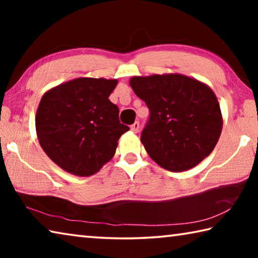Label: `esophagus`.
Returning <instances> with one entry per match:
<instances>
[{
	"label": "esophagus",
	"mask_w": 258,
	"mask_h": 258,
	"mask_svg": "<svg viewBox=\"0 0 258 258\" xmlns=\"http://www.w3.org/2000/svg\"><path fill=\"white\" fill-rule=\"evenodd\" d=\"M139 128H140V123H139V121H135V123H133L132 125H131V130H132L134 133H137L138 131H139Z\"/></svg>",
	"instance_id": "1"
}]
</instances>
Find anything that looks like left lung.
I'll use <instances>...</instances> for the list:
<instances>
[{"label":"left lung","mask_w":258,"mask_h":258,"mask_svg":"<svg viewBox=\"0 0 258 258\" xmlns=\"http://www.w3.org/2000/svg\"><path fill=\"white\" fill-rule=\"evenodd\" d=\"M130 85L150 110L141 142L152 160L167 171L183 172L209 156L223 127L211 87L182 74L134 76Z\"/></svg>","instance_id":"left-lung-1"}]
</instances>
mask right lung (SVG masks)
Here are the masks:
<instances>
[{
  "label": "right lung",
  "mask_w": 258,
  "mask_h": 258,
  "mask_svg": "<svg viewBox=\"0 0 258 258\" xmlns=\"http://www.w3.org/2000/svg\"><path fill=\"white\" fill-rule=\"evenodd\" d=\"M118 81L80 77L46 91L35 126L47 157L63 171L91 176L116 152L121 134L118 107L109 100Z\"/></svg>",
  "instance_id": "add662e5"
}]
</instances>
